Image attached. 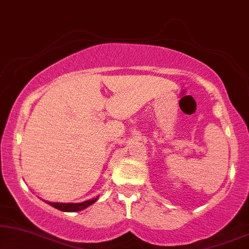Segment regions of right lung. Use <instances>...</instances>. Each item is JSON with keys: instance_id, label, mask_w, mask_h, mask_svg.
I'll list each match as a JSON object with an SVG mask.
<instances>
[{"instance_id": "obj_1", "label": "right lung", "mask_w": 249, "mask_h": 249, "mask_svg": "<svg viewBox=\"0 0 249 249\" xmlns=\"http://www.w3.org/2000/svg\"><path fill=\"white\" fill-rule=\"evenodd\" d=\"M98 199V197L96 198H93V199H89V200H85L83 203H77V204H73V203H52V202H49V204L51 206L55 207V209L60 210V211H63V212H77V211H81L84 209H86L91 204L96 202Z\"/></svg>"}]
</instances>
